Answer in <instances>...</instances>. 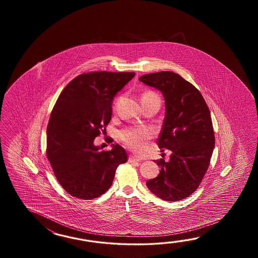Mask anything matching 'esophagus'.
Segmentation results:
<instances>
[{
	"mask_svg": "<svg viewBox=\"0 0 258 258\" xmlns=\"http://www.w3.org/2000/svg\"><path fill=\"white\" fill-rule=\"evenodd\" d=\"M128 161L129 162H131V163H138V162H140L141 161V159H139V158H137L136 156H129V159H128Z\"/></svg>",
	"mask_w": 258,
	"mask_h": 258,
	"instance_id": "esophagus-1",
	"label": "esophagus"
}]
</instances>
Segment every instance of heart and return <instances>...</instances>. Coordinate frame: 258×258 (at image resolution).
<instances>
[{
  "mask_svg": "<svg viewBox=\"0 0 258 258\" xmlns=\"http://www.w3.org/2000/svg\"><path fill=\"white\" fill-rule=\"evenodd\" d=\"M149 96H157L152 92L144 94V97ZM153 135L152 130L148 127H129L120 132V139L126 145L127 147L131 148L133 151L140 153L144 151L148 147V140Z\"/></svg>",
  "mask_w": 258,
  "mask_h": 258,
  "instance_id": "1",
  "label": "heart"
}]
</instances>
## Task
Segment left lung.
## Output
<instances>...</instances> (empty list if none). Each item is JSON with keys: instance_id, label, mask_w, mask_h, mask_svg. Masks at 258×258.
<instances>
[{"instance_id": "left-lung-1", "label": "left lung", "mask_w": 258, "mask_h": 258, "mask_svg": "<svg viewBox=\"0 0 258 258\" xmlns=\"http://www.w3.org/2000/svg\"><path fill=\"white\" fill-rule=\"evenodd\" d=\"M141 82L159 89L165 99L166 112L159 148L170 149V160L158 159V177L147 186L160 199L179 201L198 189L209 169L215 136L209 107L191 83L173 72L144 75ZM161 151H164L162 149Z\"/></svg>"}]
</instances>
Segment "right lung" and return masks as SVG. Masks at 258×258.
I'll return each instance as SVG.
<instances>
[{"label": "right lung", "instance_id": "right-lung-1", "mask_svg": "<svg viewBox=\"0 0 258 258\" xmlns=\"http://www.w3.org/2000/svg\"><path fill=\"white\" fill-rule=\"evenodd\" d=\"M136 76L132 72H90L74 78L60 94L47 127V157L56 179L69 195L90 200L109 190L126 151H109L94 140L106 131L116 94Z\"/></svg>", "mask_w": 258, "mask_h": 258}]
</instances>
